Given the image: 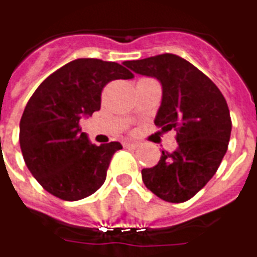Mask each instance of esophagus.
<instances>
[{"label":"esophagus","instance_id":"obj_1","mask_svg":"<svg viewBox=\"0 0 257 257\" xmlns=\"http://www.w3.org/2000/svg\"><path fill=\"white\" fill-rule=\"evenodd\" d=\"M123 146L126 147V149H138L139 146H141V145H139V143H137V142H124L123 143Z\"/></svg>","mask_w":257,"mask_h":257}]
</instances>
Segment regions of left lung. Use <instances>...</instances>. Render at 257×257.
Here are the masks:
<instances>
[{
	"label": "left lung",
	"mask_w": 257,
	"mask_h": 257,
	"mask_svg": "<svg viewBox=\"0 0 257 257\" xmlns=\"http://www.w3.org/2000/svg\"><path fill=\"white\" fill-rule=\"evenodd\" d=\"M124 65L160 81L162 101L154 123L165 131L177 130V149L162 151L156 166L143 169V184L168 202L190 200L217 172L228 149L232 122L225 97L209 77L177 55Z\"/></svg>",
	"instance_id": "obj_1"
}]
</instances>
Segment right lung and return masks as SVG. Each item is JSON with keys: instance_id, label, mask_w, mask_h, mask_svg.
Here are the masks:
<instances>
[{"instance_id": "obj_1", "label": "right lung", "mask_w": 257, "mask_h": 257, "mask_svg": "<svg viewBox=\"0 0 257 257\" xmlns=\"http://www.w3.org/2000/svg\"><path fill=\"white\" fill-rule=\"evenodd\" d=\"M123 65L99 59L73 60L39 85L20 120V147L29 172L47 192L77 201L104 184L119 142L95 146L79 122L100 110L101 89L133 79Z\"/></svg>"}]
</instances>
